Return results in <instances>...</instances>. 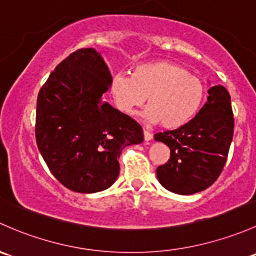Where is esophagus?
<instances>
[{"instance_id":"1","label":"esophagus","mask_w":256,"mask_h":256,"mask_svg":"<svg viewBox=\"0 0 256 256\" xmlns=\"http://www.w3.org/2000/svg\"><path fill=\"white\" fill-rule=\"evenodd\" d=\"M144 141L150 142V140L153 138V135L150 132H148V131H147V130H144Z\"/></svg>"}]
</instances>
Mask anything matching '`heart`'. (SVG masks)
Segmentation results:
<instances>
[{
    "instance_id": "1",
    "label": "heart",
    "mask_w": 256,
    "mask_h": 256,
    "mask_svg": "<svg viewBox=\"0 0 256 256\" xmlns=\"http://www.w3.org/2000/svg\"><path fill=\"white\" fill-rule=\"evenodd\" d=\"M114 103L124 114L131 115L144 106V118L166 128L186 124L198 112L205 96L200 77L169 61H153L137 66L131 74H116L112 82Z\"/></svg>"
}]
</instances>
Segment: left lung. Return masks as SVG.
<instances>
[{"label": "left lung", "mask_w": 256, "mask_h": 256, "mask_svg": "<svg viewBox=\"0 0 256 256\" xmlns=\"http://www.w3.org/2000/svg\"><path fill=\"white\" fill-rule=\"evenodd\" d=\"M234 130L230 96L223 86L208 90L205 106L179 128L154 135L170 150L168 162L157 168L162 186L192 195L211 186L227 160Z\"/></svg>", "instance_id": "8db88e82"}]
</instances>
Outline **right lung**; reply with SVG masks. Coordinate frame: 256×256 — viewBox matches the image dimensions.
<instances>
[{
  "mask_svg": "<svg viewBox=\"0 0 256 256\" xmlns=\"http://www.w3.org/2000/svg\"><path fill=\"white\" fill-rule=\"evenodd\" d=\"M112 80L100 54L80 49L56 66L38 94V148L52 176L72 192L112 186L122 150L144 141L140 124L104 99Z\"/></svg>",
  "mask_w": 256,
  "mask_h": 256,
  "instance_id": "right-lung-1",
  "label": "right lung"
}]
</instances>
